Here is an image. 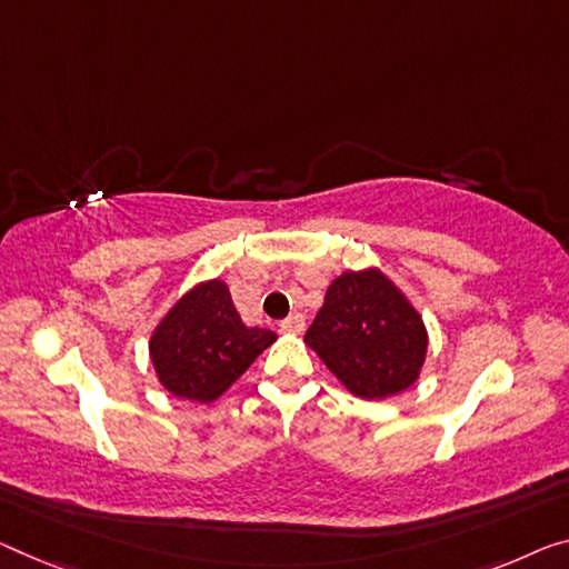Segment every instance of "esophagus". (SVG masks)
<instances>
[{"instance_id": "esophagus-1", "label": "esophagus", "mask_w": 569, "mask_h": 569, "mask_svg": "<svg viewBox=\"0 0 569 569\" xmlns=\"http://www.w3.org/2000/svg\"><path fill=\"white\" fill-rule=\"evenodd\" d=\"M279 330H282V333H292V336H297V333H302L305 330V318L302 315H290V318H284L282 322H279Z\"/></svg>"}]
</instances>
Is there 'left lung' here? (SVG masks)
Segmentation results:
<instances>
[{
	"instance_id": "left-lung-1",
	"label": "left lung",
	"mask_w": 569,
	"mask_h": 569,
	"mask_svg": "<svg viewBox=\"0 0 569 569\" xmlns=\"http://www.w3.org/2000/svg\"><path fill=\"white\" fill-rule=\"evenodd\" d=\"M305 343L351 395L387 399L419 379L427 328L405 292L371 267L330 282Z\"/></svg>"
}]
</instances>
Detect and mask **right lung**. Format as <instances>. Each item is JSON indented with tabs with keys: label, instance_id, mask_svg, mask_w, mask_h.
I'll list each match as a JSON object with an SVG mask.
<instances>
[{
	"label": "right lung",
	"instance_id": "right-lung-1",
	"mask_svg": "<svg viewBox=\"0 0 569 569\" xmlns=\"http://www.w3.org/2000/svg\"><path fill=\"white\" fill-rule=\"evenodd\" d=\"M277 340L247 328L221 279L196 284L172 305L150 338L157 379L172 397L211 405Z\"/></svg>",
	"mask_w": 569,
	"mask_h": 569
}]
</instances>
